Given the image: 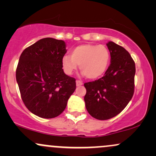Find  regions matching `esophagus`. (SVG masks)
<instances>
[{"instance_id": "1", "label": "esophagus", "mask_w": 156, "mask_h": 156, "mask_svg": "<svg viewBox=\"0 0 156 156\" xmlns=\"http://www.w3.org/2000/svg\"><path fill=\"white\" fill-rule=\"evenodd\" d=\"M83 85V82L80 81L79 80H76V86L77 87H80V86Z\"/></svg>"}]
</instances>
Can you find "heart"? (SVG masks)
Wrapping results in <instances>:
<instances>
[{
    "mask_svg": "<svg viewBox=\"0 0 156 156\" xmlns=\"http://www.w3.org/2000/svg\"><path fill=\"white\" fill-rule=\"evenodd\" d=\"M110 52L105 46L92 44H80L73 48L70 55L62 58V68L67 75H72L78 65L84 76L96 79L103 76L110 62Z\"/></svg>",
    "mask_w": 156,
    "mask_h": 156,
    "instance_id": "heart-1",
    "label": "heart"
}]
</instances>
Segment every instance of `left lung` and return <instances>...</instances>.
Wrapping results in <instances>:
<instances>
[{
	"mask_svg": "<svg viewBox=\"0 0 156 156\" xmlns=\"http://www.w3.org/2000/svg\"><path fill=\"white\" fill-rule=\"evenodd\" d=\"M111 64L104 76L84 83L86 108L92 117L100 120L119 114L128 104L134 92L135 63L124 48L113 42L106 44Z\"/></svg>",
	"mask_w": 156,
	"mask_h": 156,
	"instance_id": "obj_1",
	"label": "left lung"
}]
</instances>
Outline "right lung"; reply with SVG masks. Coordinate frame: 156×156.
<instances>
[{
  "instance_id": "obj_1",
  "label": "right lung",
  "mask_w": 156,
  "mask_h": 156,
  "mask_svg": "<svg viewBox=\"0 0 156 156\" xmlns=\"http://www.w3.org/2000/svg\"><path fill=\"white\" fill-rule=\"evenodd\" d=\"M67 53L63 40L44 38L26 48L20 57L16 80L27 108L39 117L60 115L76 88V79L62 69Z\"/></svg>"
}]
</instances>
